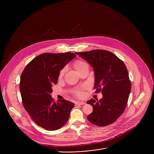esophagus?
Segmentation results:
<instances>
[{"label": "esophagus", "instance_id": "1", "mask_svg": "<svg viewBox=\"0 0 154 154\" xmlns=\"http://www.w3.org/2000/svg\"><path fill=\"white\" fill-rule=\"evenodd\" d=\"M85 104V103L84 102H76L75 103V105L76 106H78V105H84Z\"/></svg>", "mask_w": 154, "mask_h": 154}]
</instances>
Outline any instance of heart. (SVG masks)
<instances>
[{"label": "heart", "mask_w": 154, "mask_h": 154, "mask_svg": "<svg viewBox=\"0 0 154 154\" xmlns=\"http://www.w3.org/2000/svg\"><path fill=\"white\" fill-rule=\"evenodd\" d=\"M88 65V64H87L85 62H84V61H83V60H76V61L75 62V63H74V67H75V69H76V70H77V72H78V71L80 70L84 66H85V65ZM65 70V69H63L60 71V76H62L64 74ZM76 94L77 96L81 97V96L82 95V92L81 91L78 90V91H77L76 92Z\"/></svg>", "instance_id": "heart-1"}]
</instances>
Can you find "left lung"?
<instances>
[{
	"mask_svg": "<svg viewBox=\"0 0 154 154\" xmlns=\"http://www.w3.org/2000/svg\"><path fill=\"white\" fill-rule=\"evenodd\" d=\"M93 67L94 89L101 91L103 98L87 102L93 107L87 116L92 124L104 127L114 123L124 112L131 90V82L126 66L117 56L105 50L76 52Z\"/></svg>",
	"mask_w": 154,
	"mask_h": 154,
	"instance_id": "left-lung-1",
	"label": "left lung"
}]
</instances>
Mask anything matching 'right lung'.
<instances>
[{
	"label": "right lung",
	"instance_id": "add662e5",
	"mask_svg": "<svg viewBox=\"0 0 154 154\" xmlns=\"http://www.w3.org/2000/svg\"><path fill=\"white\" fill-rule=\"evenodd\" d=\"M75 57L70 52L43 53L32 59L22 72L20 89L23 106L33 122L47 131L64 126L74 107V103L63 99L55 103L50 94L60 70Z\"/></svg>",
	"mask_w": 154,
	"mask_h": 154
}]
</instances>
